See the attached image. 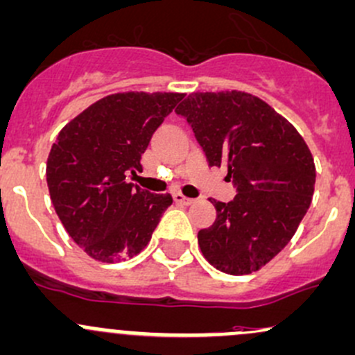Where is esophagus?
<instances>
[{"mask_svg": "<svg viewBox=\"0 0 355 355\" xmlns=\"http://www.w3.org/2000/svg\"><path fill=\"white\" fill-rule=\"evenodd\" d=\"M173 200L177 204H180V206H189V204L193 202L192 199H189V197H185L184 193H180V192H175L173 193Z\"/></svg>", "mask_w": 355, "mask_h": 355, "instance_id": "34e87169", "label": "esophagus"}]
</instances>
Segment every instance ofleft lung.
I'll use <instances>...</instances> for the list:
<instances>
[{"mask_svg":"<svg viewBox=\"0 0 355 355\" xmlns=\"http://www.w3.org/2000/svg\"><path fill=\"white\" fill-rule=\"evenodd\" d=\"M209 166L227 168L236 196L211 199L216 221L197 234L211 266L231 275L270 262L296 233L315 192V162L301 134L259 96L197 92L175 109Z\"/></svg>","mask_w":355,"mask_h":355,"instance_id":"obj_1","label":"left lung"}]
</instances>
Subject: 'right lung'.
<instances>
[{"instance_id": "right-lung-1", "label": "right lung", "mask_w": 355, "mask_h": 355, "mask_svg": "<svg viewBox=\"0 0 355 355\" xmlns=\"http://www.w3.org/2000/svg\"><path fill=\"white\" fill-rule=\"evenodd\" d=\"M184 93H114L68 122L47 158V187L62 226L92 259L114 263L137 255L173 202L129 184L143 170L153 132Z\"/></svg>"}]
</instances>
